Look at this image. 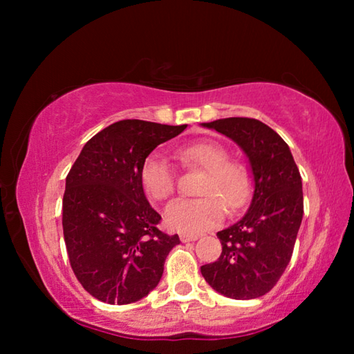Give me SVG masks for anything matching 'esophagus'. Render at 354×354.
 Listing matches in <instances>:
<instances>
[{
    "label": "esophagus",
    "mask_w": 354,
    "mask_h": 354,
    "mask_svg": "<svg viewBox=\"0 0 354 354\" xmlns=\"http://www.w3.org/2000/svg\"><path fill=\"white\" fill-rule=\"evenodd\" d=\"M179 239H181V242H195L196 239H198V236H194V234H181L179 236Z\"/></svg>",
    "instance_id": "esophagus-1"
}]
</instances>
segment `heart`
<instances>
[{"mask_svg": "<svg viewBox=\"0 0 354 354\" xmlns=\"http://www.w3.org/2000/svg\"><path fill=\"white\" fill-rule=\"evenodd\" d=\"M178 159L190 169L205 170L200 198H178L165 209V225L184 234L212 230L225 217V206L234 212L247 205L251 194V176L242 164L230 160V153L218 143L200 142L178 149ZM140 181L153 200H165L176 184L175 170L164 156L151 154L140 170Z\"/></svg>", "mask_w": 354, "mask_h": 354, "instance_id": "b5f03b06", "label": "heart"}]
</instances>
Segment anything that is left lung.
I'll use <instances>...</instances> for the list:
<instances>
[{
  "label": "left lung",
  "mask_w": 354,
  "mask_h": 354,
  "mask_svg": "<svg viewBox=\"0 0 354 354\" xmlns=\"http://www.w3.org/2000/svg\"><path fill=\"white\" fill-rule=\"evenodd\" d=\"M203 127L230 137L247 154L254 194L248 212L217 232L221 254L201 267L221 295L251 299L266 295L289 266L303 218V185L289 145L256 118H220Z\"/></svg>",
  "instance_id": "8db88e82"
}]
</instances>
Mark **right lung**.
Returning a JSON list of instances; mask_svg holds the SVG:
<instances>
[{"label": "right lung", "instance_id": "1", "mask_svg": "<svg viewBox=\"0 0 354 354\" xmlns=\"http://www.w3.org/2000/svg\"><path fill=\"white\" fill-rule=\"evenodd\" d=\"M187 124L122 120L95 134L65 179L62 226L70 266L92 297L129 304L159 284L178 234L159 231L140 181L153 149Z\"/></svg>", "mask_w": 354, "mask_h": 354}]
</instances>
